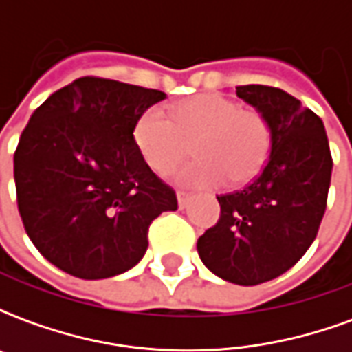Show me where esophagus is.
Wrapping results in <instances>:
<instances>
[{"label":"esophagus","instance_id":"esophagus-1","mask_svg":"<svg viewBox=\"0 0 352 352\" xmlns=\"http://www.w3.org/2000/svg\"><path fill=\"white\" fill-rule=\"evenodd\" d=\"M177 201H179V208L184 210L188 206V203L192 201V195L186 192H177Z\"/></svg>","mask_w":352,"mask_h":352}]
</instances>
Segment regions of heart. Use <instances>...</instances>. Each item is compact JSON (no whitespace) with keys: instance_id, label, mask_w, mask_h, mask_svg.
<instances>
[{"instance_id":"b5f03b06","label":"heart","mask_w":352,"mask_h":352,"mask_svg":"<svg viewBox=\"0 0 352 352\" xmlns=\"http://www.w3.org/2000/svg\"><path fill=\"white\" fill-rule=\"evenodd\" d=\"M192 142L195 160L182 166L173 179L186 186L208 188L226 181L237 186L257 175L272 146V127L256 109L219 93H201L170 109L148 107L133 126V142L144 162L157 173H168Z\"/></svg>"}]
</instances>
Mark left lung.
Segmentation results:
<instances>
[{
  "instance_id": "1",
  "label": "left lung",
  "mask_w": 352,
  "mask_h": 352,
  "mask_svg": "<svg viewBox=\"0 0 352 352\" xmlns=\"http://www.w3.org/2000/svg\"><path fill=\"white\" fill-rule=\"evenodd\" d=\"M235 93L272 127L270 155L250 184L217 197L221 217L199 237L197 252L210 272L250 287L287 272L316 239L333 157L322 118L298 98L256 84Z\"/></svg>"
}]
</instances>
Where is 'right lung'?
<instances>
[{
    "mask_svg": "<svg viewBox=\"0 0 352 352\" xmlns=\"http://www.w3.org/2000/svg\"><path fill=\"white\" fill-rule=\"evenodd\" d=\"M162 91L84 76L52 93L30 117L14 153L25 232L63 272L104 279L133 268L148 228L175 212V192L133 142L138 115Z\"/></svg>",
    "mask_w": 352,
    "mask_h": 352,
    "instance_id": "obj_1",
    "label": "right lung"
}]
</instances>
